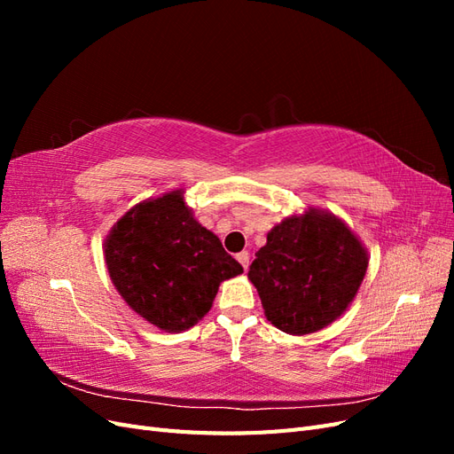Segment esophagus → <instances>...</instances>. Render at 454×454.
Wrapping results in <instances>:
<instances>
[{"mask_svg":"<svg viewBox=\"0 0 454 454\" xmlns=\"http://www.w3.org/2000/svg\"><path fill=\"white\" fill-rule=\"evenodd\" d=\"M237 259H239V263L244 267V269H248L250 267V254L248 252H239L237 254Z\"/></svg>","mask_w":454,"mask_h":454,"instance_id":"obj_1","label":"esophagus"}]
</instances>
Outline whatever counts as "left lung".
I'll return each instance as SVG.
<instances>
[{
	"label": "left lung",
	"mask_w": 454,
	"mask_h": 454,
	"mask_svg": "<svg viewBox=\"0 0 454 454\" xmlns=\"http://www.w3.org/2000/svg\"><path fill=\"white\" fill-rule=\"evenodd\" d=\"M367 265L365 246L340 217L309 208L269 231L248 278L272 325L290 335H309L350 307Z\"/></svg>",
	"instance_id": "obj_1"
}]
</instances>
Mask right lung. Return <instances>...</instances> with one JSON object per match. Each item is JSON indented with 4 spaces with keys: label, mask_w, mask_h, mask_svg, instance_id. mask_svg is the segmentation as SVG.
<instances>
[{
    "label": "right lung",
    "mask_w": 454,
    "mask_h": 454,
    "mask_svg": "<svg viewBox=\"0 0 454 454\" xmlns=\"http://www.w3.org/2000/svg\"><path fill=\"white\" fill-rule=\"evenodd\" d=\"M174 189L122 215L104 242L109 278L127 305L168 333L193 327L212 309L219 284L244 269L202 227Z\"/></svg>",
    "instance_id": "1"
}]
</instances>
